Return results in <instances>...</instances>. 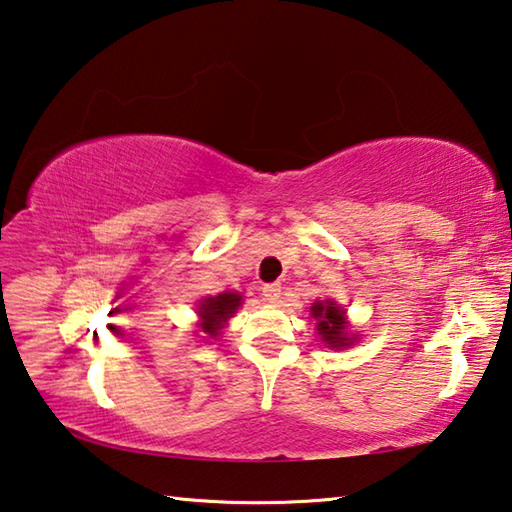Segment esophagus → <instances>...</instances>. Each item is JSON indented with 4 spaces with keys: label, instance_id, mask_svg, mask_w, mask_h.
I'll use <instances>...</instances> for the list:
<instances>
[{
    "label": "esophagus",
    "instance_id": "34e87169",
    "mask_svg": "<svg viewBox=\"0 0 512 512\" xmlns=\"http://www.w3.org/2000/svg\"><path fill=\"white\" fill-rule=\"evenodd\" d=\"M263 299L270 301V303H276L281 299V285L279 283H267L263 285Z\"/></svg>",
    "mask_w": 512,
    "mask_h": 512
}]
</instances>
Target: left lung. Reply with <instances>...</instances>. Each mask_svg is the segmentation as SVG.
Returning a JSON list of instances; mask_svg holds the SVG:
<instances>
[{
    "label": "left lung",
    "mask_w": 512,
    "mask_h": 512,
    "mask_svg": "<svg viewBox=\"0 0 512 512\" xmlns=\"http://www.w3.org/2000/svg\"><path fill=\"white\" fill-rule=\"evenodd\" d=\"M310 317L317 319V333L321 342L328 344V348L342 351V348H348L357 342V335L348 333L346 312L342 306H337V301H315L310 306Z\"/></svg>",
    "instance_id": "obj_1"
}]
</instances>
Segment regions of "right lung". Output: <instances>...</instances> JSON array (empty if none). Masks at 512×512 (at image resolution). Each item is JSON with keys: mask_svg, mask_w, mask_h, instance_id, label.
Returning <instances> with one entry per match:
<instances>
[{"mask_svg": "<svg viewBox=\"0 0 512 512\" xmlns=\"http://www.w3.org/2000/svg\"><path fill=\"white\" fill-rule=\"evenodd\" d=\"M242 297L238 292H222L218 297H204L197 306V315H200V328L202 333L209 337H218L224 324L236 315L240 308Z\"/></svg>", "mask_w": 512, "mask_h": 512, "instance_id": "obj_1", "label": "right lung"}]
</instances>
